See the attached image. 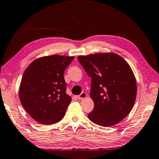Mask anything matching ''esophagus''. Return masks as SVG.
<instances>
[{
	"instance_id": "34e87169",
	"label": "esophagus",
	"mask_w": 159,
	"mask_h": 159,
	"mask_svg": "<svg viewBox=\"0 0 159 159\" xmlns=\"http://www.w3.org/2000/svg\"><path fill=\"white\" fill-rule=\"evenodd\" d=\"M86 96H87L86 93H85V92H83V93H80V95H78V96H77V99H79V100L84 99L85 98H86Z\"/></svg>"
}]
</instances>
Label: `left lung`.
<instances>
[{
  "label": "left lung",
  "mask_w": 159,
  "mask_h": 159,
  "mask_svg": "<svg viewBox=\"0 0 159 159\" xmlns=\"http://www.w3.org/2000/svg\"><path fill=\"white\" fill-rule=\"evenodd\" d=\"M91 78L90 98L94 108L89 120L102 127L120 122L132 110L137 96V84L127 62L117 54L102 53L78 57Z\"/></svg>",
  "instance_id": "8db88e82"
}]
</instances>
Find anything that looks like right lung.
Returning a JSON list of instances; mask_svg holds the SVG:
<instances>
[{
	"mask_svg": "<svg viewBox=\"0 0 159 159\" xmlns=\"http://www.w3.org/2000/svg\"><path fill=\"white\" fill-rule=\"evenodd\" d=\"M74 59L60 55L40 57L25 70L20 100L27 112L40 124H54L64 117L71 98L66 93L64 73Z\"/></svg>",
	"mask_w": 159,
	"mask_h": 159,
	"instance_id": "obj_1",
	"label": "right lung"
}]
</instances>
